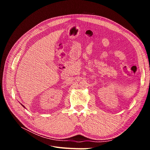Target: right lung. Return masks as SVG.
<instances>
[{
	"instance_id": "right-lung-1",
	"label": "right lung",
	"mask_w": 150,
	"mask_h": 150,
	"mask_svg": "<svg viewBox=\"0 0 150 150\" xmlns=\"http://www.w3.org/2000/svg\"><path fill=\"white\" fill-rule=\"evenodd\" d=\"M21 105H22V106H23V107H24V108H25V107H24V106H23V105H22V104H21Z\"/></svg>"
}]
</instances>
